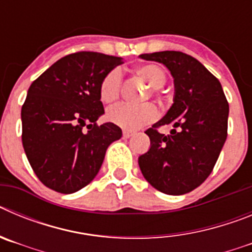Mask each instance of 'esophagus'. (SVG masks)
Instances as JSON below:
<instances>
[{
  "mask_svg": "<svg viewBox=\"0 0 252 252\" xmlns=\"http://www.w3.org/2000/svg\"><path fill=\"white\" fill-rule=\"evenodd\" d=\"M133 133H135V132H132V131H126V130H125L124 132H122V135H124L125 139H128V137L132 136Z\"/></svg>",
  "mask_w": 252,
  "mask_h": 252,
  "instance_id": "obj_1",
  "label": "esophagus"
}]
</instances>
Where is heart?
Returning a JSON list of instances; mask_svg holds the SVG:
<instances>
[{
    "label": "heart",
    "instance_id": "obj_1",
    "mask_svg": "<svg viewBox=\"0 0 252 252\" xmlns=\"http://www.w3.org/2000/svg\"><path fill=\"white\" fill-rule=\"evenodd\" d=\"M136 74L141 77L153 91L161 88L166 82V73L157 64H142L136 69ZM122 86V72L115 68L107 73L99 84V97L104 103H112L120 97ZM158 110L153 104L119 103L107 111V120L125 130H136L144 125L157 120Z\"/></svg>",
    "mask_w": 252,
    "mask_h": 252
}]
</instances>
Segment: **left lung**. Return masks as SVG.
Segmentation results:
<instances>
[{
  "label": "left lung",
  "mask_w": 252,
  "mask_h": 252,
  "mask_svg": "<svg viewBox=\"0 0 252 252\" xmlns=\"http://www.w3.org/2000/svg\"><path fill=\"white\" fill-rule=\"evenodd\" d=\"M161 63L174 78V103L166 115L145 131L150 149L139 158L141 173L160 192H192L212 173L227 137L228 102L217 78L195 58L182 51L141 54ZM173 126L169 135L157 128Z\"/></svg>",
  "instance_id": "left-lung-1"
}]
</instances>
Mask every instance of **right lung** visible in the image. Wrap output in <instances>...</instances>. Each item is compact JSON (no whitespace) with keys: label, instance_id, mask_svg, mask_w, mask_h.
<instances>
[{"label":"right lung","instance_id":"obj_1","mask_svg":"<svg viewBox=\"0 0 252 252\" xmlns=\"http://www.w3.org/2000/svg\"><path fill=\"white\" fill-rule=\"evenodd\" d=\"M122 58L94 51L73 53L32 82L21 108L22 145L44 186L70 194L98 174L107 148L121 139L104 113L99 84Z\"/></svg>","mask_w":252,"mask_h":252}]
</instances>
